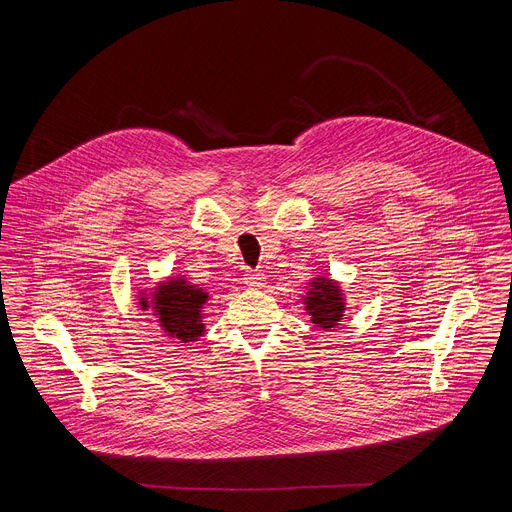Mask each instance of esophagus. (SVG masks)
Masks as SVG:
<instances>
[{
    "label": "esophagus",
    "instance_id": "34e87169",
    "mask_svg": "<svg viewBox=\"0 0 512 512\" xmlns=\"http://www.w3.org/2000/svg\"><path fill=\"white\" fill-rule=\"evenodd\" d=\"M245 283L253 289H261L265 285V275L261 271H247L245 273Z\"/></svg>",
    "mask_w": 512,
    "mask_h": 512
}]
</instances>
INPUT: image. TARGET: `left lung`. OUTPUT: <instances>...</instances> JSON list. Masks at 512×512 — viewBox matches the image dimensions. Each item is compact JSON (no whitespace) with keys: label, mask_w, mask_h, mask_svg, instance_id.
Returning <instances> with one entry per match:
<instances>
[{"label":"left lung","mask_w":512,"mask_h":512,"mask_svg":"<svg viewBox=\"0 0 512 512\" xmlns=\"http://www.w3.org/2000/svg\"><path fill=\"white\" fill-rule=\"evenodd\" d=\"M302 302L306 304V312L312 316V324L322 330H334L346 310L340 283L326 275L314 277L310 281Z\"/></svg>","instance_id":"1"}]
</instances>
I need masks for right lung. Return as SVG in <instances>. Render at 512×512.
<instances>
[{"instance_id":"1","label":"right lung","mask_w":512,"mask_h":512,"mask_svg":"<svg viewBox=\"0 0 512 512\" xmlns=\"http://www.w3.org/2000/svg\"><path fill=\"white\" fill-rule=\"evenodd\" d=\"M208 291L188 283L184 275L160 281L148 294L141 289L137 306L141 312H150L168 338L182 344L194 342L204 334V306Z\"/></svg>"}]
</instances>
